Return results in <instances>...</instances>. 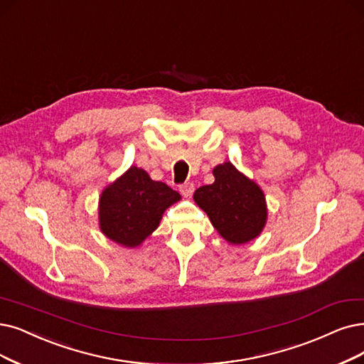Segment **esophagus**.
<instances>
[{"mask_svg": "<svg viewBox=\"0 0 364 364\" xmlns=\"http://www.w3.org/2000/svg\"><path fill=\"white\" fill-rule=\"evenodd\" d=\"M179 193H181L183 197L190 198V197L193 196V193H194V183H193V182H186V183L181 185V186H179Z\"/></svg>", "mask_w": 364, "mask_h": 364, "instance_id": "34e87169", "label": "esophagus"}]
</instances>
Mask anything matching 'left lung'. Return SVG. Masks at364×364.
I'll list each match as a JSON object with an SVG mask.
<instances>
[{"label": "left lung", "instance_id": "1", "mask_svg": "<svg viewBox=\"0 0 364 364\" xmlns=\"http://www.w3.org/2000/svg\"><path fill=\"white\" fill-rule=\"evenodd\" d=\"M213 176L212 185L200 186L194 193V201L228 243L254 240L267 221L264 193L230 161L216 166Z\"/></svg>", "mask_w": 364, "mask_h": 364}]
</instances>
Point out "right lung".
<instances>
[{
  "label": "right lung",
  "instance_id": "1",
  "mask_svg": "<svg viewBox=\"0 0 364 364\" xmlns=\"http://www.w3.org/2000/svg\"><path fill=\"white\" fill-rule=\"evenodd\" d=\"M179 200L178 191L132 166L101 193L100 230L110 240L136 248L158 228L166 209Z\"/></svg>",
  "mask_w": 364,
  "mask_h": 364
}]
</instances>
